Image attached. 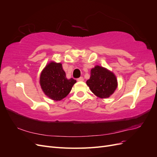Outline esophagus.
I'll return each mask as SVG.
<instances>
[{
	"mask_svg": "<svg viewBox=\"0 0 157 157\" xmlns=\"http://www.w3.org/2000/svg\"><path fill=\"white\" fill-rule=\"evenodd\" d=\"M83 80H84V78L82 77H80V78H77V81H78V82H82V81H83Z\"/></svg>",
	"mask_w": 157,
	"mask_h": 157,
	"instance_id": "esophagus-1",
	"label": "esophagus"
}]
</instances>
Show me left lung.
<instances>
[{
    "instance_id": "obj_1",
    "label": "left lung",
    "mask_w": 157,
    "mask_h": 157,
    "mask_svg": "<svg viewBox=\"0 0 157 157\" xmlns=\"http://www.w3.org/2000/svg\"><path fill=\"white\" fill-rule=\"evenodd\" d=\"M86 84L92 93L99 98H107L115 92L118 82L112 71L101 66L96 65L90 71Z\"/></svg>"
}]
</instances>
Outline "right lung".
<instances>
[{"mask_svg":"<svg viewBox=\"0 0 157 157\" xmlns=\"http://www.w3.org/2000/svg\"><path fill=\"white\" fill-rule=\"evenodd\" d=\"M76 82V80L66 77L62 64L53 61L46 64L40 76L42 92L54 101H61L67 96Z\"/></svg>","mask_w":157,"mask_h":157,"instance_id":"obj_1","label":"right lung"}]
</instances>
